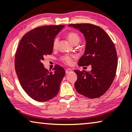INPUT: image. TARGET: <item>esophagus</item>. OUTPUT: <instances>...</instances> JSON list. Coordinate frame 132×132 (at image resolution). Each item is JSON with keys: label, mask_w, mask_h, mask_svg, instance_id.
Here are the masks:
<instances>
[{"label": "esophagus", "mask_w": 132, "mask_h": 132, "mask_svg": "<svg viewBox=\"0 0 132 132\" xmlns=\"http://www.w3.org/2000/svg\"><path fill=\"white\" fill-rule=\"evenodd\" d=\"M72 71V70L71 69H70V68H68V69H66V74L69 73Z\"/></svg>", "instance_id": "obj_1"}]
</instances>
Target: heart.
<instances>
[{
    "label": "heart",
    "mask_w": 132,
    "mask_h": 132,
    "mask_svg": "<svg viewBox=\"0 0 132 132\" xmlns=\"http://www.w3.org/2000/svg\"><path fill=\"white\" fill-rule=\"evenodd\" d=\"M67 38H68V40H69L70 43L72 44H78L80 40V36H79L78 34H77L75 32H70L68 33L67 35ZM59 42V39L56 38L54 39L53 41V48H56L57 45H58ZM73 57L72 55H63L61 57V60L64 63L66 64H71L72 63V61H73Z\"/></svg>",
    "instance_id": "1"
}]
</instances>
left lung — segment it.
Listing matches in <instances>:
<instances>
[{"mask_svg": "<svg viewBox=\"0 0 132 132\" xmlns=\"http://www.w3.org/2000/svg\"><path fill=\"white\" fill-rule=\"evenodd\" d=\"M69 26L78 29L86 41L78 66H92L90 71H74L78 77L76 90L90 99L101 97L111 87L116 74L118 59L114 44L105 31L97 26L83 23Z\"/></svg>", "mask_w": 132, "mask_h": 132, "instance_id": "left-lung-1", "label": "left lung"}]
</instances>
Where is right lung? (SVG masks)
Returning a JSON list of instances; mask_svg holds the SVG:
<instances>
[{
  "label": "right lung",
  "mask_w": 132,
  "mask_h": 132,
  "mask_svg": "<svg viewBox=\"0 0 132 132\" xmlns=\"http://www.w3.org/2000/svg\"><path fill=\"white\" fill-rule=\"evenodd\" d=\"M64 25L44 26L31 30L20 40L15 58V69L22 88L38 102L53 99L59 93L65 70L56 64L49 71L44 68V57L51 54L55 37Z\"/></svg>",
  "instance_id": "add662e5"
}]
</instances>
